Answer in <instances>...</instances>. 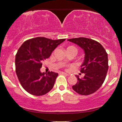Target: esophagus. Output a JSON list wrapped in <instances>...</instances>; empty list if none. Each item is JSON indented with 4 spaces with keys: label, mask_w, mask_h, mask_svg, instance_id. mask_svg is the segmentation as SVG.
I'll return each mask as SVG.
<instances>
[{
    "label": "esophagus",
    "mask_w": 122,
    "mask_h": 122,
    "mask_svg": "<svg viewBox=\"0 0 122 122\" xmlns=\"http://www.w3.org/2000/svg\"><path fill=\"white\" fill-rule=\"evenodd\" d=\"M60 74H62V75H66V76H69V75L68 74H67V73H64V72H61Z\"/></svg>",
    "instance_id": "34e87169"
}]
</instances>
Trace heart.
Returning <instances> with one entry per match:
<instances>
[{"label": "heart", "mask_w": 122, "mask_h": 122, "mask_svg": "<svg viewBox=\"0 0 122 122\" xmlns=\"http://www.w3.org/2000/svg\"><path fill=\"white\" fill-rule=\"evenodd\" d=\"M68 49H74V50H75L76 51V53H77V49H76V47L74 46H68L67 47V50H68Z\"/></svg>", "instance_id": "1"}]
</instances>
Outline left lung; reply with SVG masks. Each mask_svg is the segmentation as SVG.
Here are the masks:
<instances>
[{"label":"left lung","mask_w":122,"mask_h":122,"mask_svg":"<svg viewBox=\"0 0 122 122\" xmlns=\"http://www.w3.org/2000/svg\"><path fill=\"white\" fill-rule=\"evenodd\" d=\"M84 51L85 57L80 72L84 73L83 78H77L73 90L81 95H89L100 88L106 79L108 70V57L102 45L92 39L83 38L68 39Z\"/></svg>","instance_id":"left-lung-1"}]
</instances>
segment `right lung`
Returning a JSON list of instances; mask_svg holds the SVG:
<instances>
[{
  "label": "right lung",
  "mask_w": 122,
  "mask_h": 122,
  "mask_svg": "<svg viewBox=\"0 0 122 122\" xmlns=\"http://www.w3.org/2000/svg\"><path fill=\"white\" fill-rule=\"evenodd\" d=\"M65 39L51 40L45 37L28 39L22 44L15 55V71L25 90L35 96H42L51 90L58 74L41 73L42 62Z\"/></svg>",
  "instance_id": "1"
}]
</instances>
